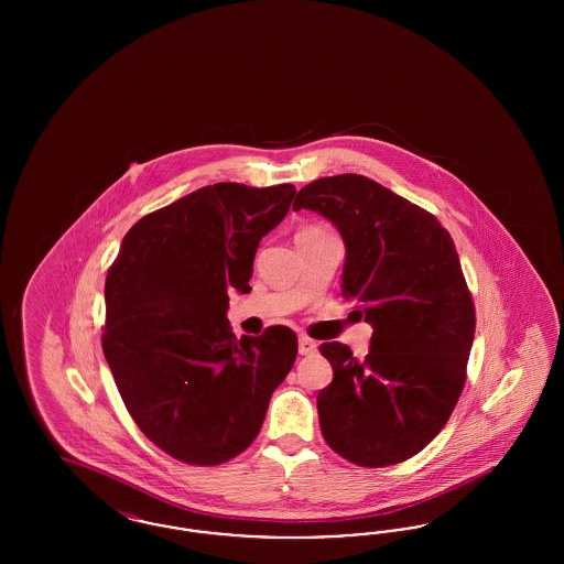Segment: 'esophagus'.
Instances as JSON below:
<instances>
[{
    "label": "esophagus",
    "mask_w": 564,
    "mask_h": 564,
    "mask_svg": "<svg viewBox=\"0 0 564 564\" xmlns=\"http://www.w3.org/2000/svg\"><path fill=\"white\" fill-rule=\"evenodd\" d=\"M297 352L300 355H313V352H317V343L311 340L308 336H300L297 338Z\"/></svg>",
    "instance_id": "1"
}]
</instances>
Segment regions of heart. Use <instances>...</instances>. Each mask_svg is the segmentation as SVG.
Here are the masks:
<instances>
[{"mask_svg": "<svg viewBox=\"0 0 564 564\" xmlns=\"http://www.w3.org/2000/svg\"><path fill=\"white\" fill-rule=\"evenodd\" d=\"M302 232H322V228H315V226H313V228H304Z\"/></svg>", "mask_w": 564, "mask_h": 564, "instance_id": "obj_1", "label": "heart"}]
</instances>
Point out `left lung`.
Wrapping results in <instances>:
<instances>
[{
  "label": "left lung",
  "mask_w": 564,
  "mask_h": 564,
  "mask_svg": "<svg viewBox=\"0 0 564 564\" xmlns=\"http://www.w3.org/2000/svg\"><path fill=\"white\" fill-rule=\"evenodd\" d=\"M327 217L347 247L343 295L372 325L366 359L323 343L334 380L319 391L323 437L361 467L421 453L455 410L476 308L458 253L435 215L355 173L297 192L294 212Z\"/></svg>",
  "instance_id": "1"
}]
</instances>
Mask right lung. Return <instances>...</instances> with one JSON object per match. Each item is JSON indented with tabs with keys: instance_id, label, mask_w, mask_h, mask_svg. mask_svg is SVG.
Segmentation results:
<instances>
[{
	"instance_id": "add662e5",
	"label": "right lung",
	"mask_w": 564,
	"mask_h": 564,
	"mask_svg": "<svg viewBox=\"0 0 564 564\" xmlns=\"http://www.w3.org/2000/svg\"><path fill=\"white\" fill-rule=\"evenodd\" d=\"M294 194L292 184L196 189L141 217L109 267V370L137 427L182 463L212 467L241 455L294 366L290 327L237 340L226 319L228 292H251L258 245Z\"/></svg>"
}]
</instances>
